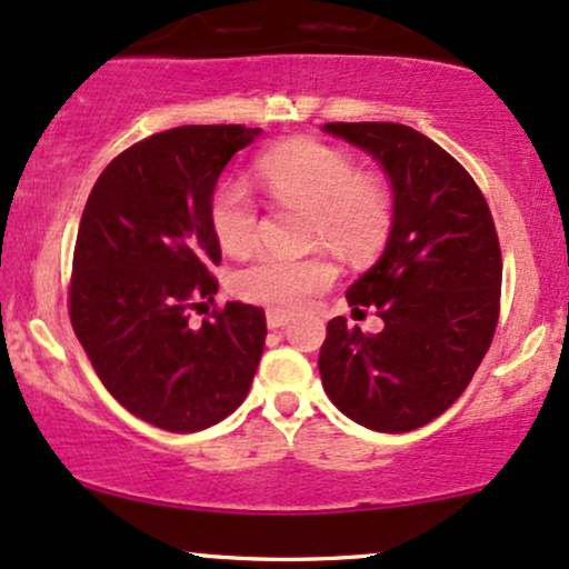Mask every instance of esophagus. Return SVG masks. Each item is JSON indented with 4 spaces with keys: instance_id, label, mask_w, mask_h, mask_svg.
I'll return each instance as SVG.
<instances>
[{
    "instance_id": "34e87169",
    "label": "esophagus",
    "mask_w": 569,
    "mask_h": 569,
    "mask_svg": "<svg viewBox=\"0 0 569 569\" xmlns=\"http://www.w3.org/2000/svg\"><path fill=\"white\" fill-rule=\"evenodd\" d=\"M289 321L291 318L286 316L283 310H267V326H270V329H280V326H286Z\"/></svg>"
}]
</instances>
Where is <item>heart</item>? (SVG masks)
Segmentation results:
<instances>
[{"label":"heart","mask_w":569,"mask_h":569,"mask_svg":"<svg viewBox=\"0 0 569 569\" xmlns=\"http://www.w3.org/2000/svg\"><path fill=\"white\" fill-rule=\"evenodd\" d=\"M257 173L280 206L310 208V238L323 240L342 257L361 259L382 246L393 221V200L377 176L358 173L356 160L321 141H293L257 162ZM208 219L219 246L230 253L259 238V208L238 179H221L208 202ZM335 280L326 257L259 253L238 267L232 291L253 305L299 310L312 293Z\"/></svg>","instance_id":"obj_1"}]
</instances>
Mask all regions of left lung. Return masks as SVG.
<instances>
[{
  "mask_svg": "<svg viewBox=\"0 0 569 569\" xmlns=\"http://www.w3.org/2000/svg\"><path fill=\"white\" fill-rule=\"evenodd\" d=\"M363 149L393 187V224L375 267L348 289L375 307L380 335L326 326L318 369L352 422L407 433L443 415L471 382L500 316L502 259L492 213L471 173L428 136L398 122H326Z\"/></svg>",
  "mask_w": 569,
  "mask_h": 569,
  "instance_id": "1",
  "label": "left lung"
}]
</instances>
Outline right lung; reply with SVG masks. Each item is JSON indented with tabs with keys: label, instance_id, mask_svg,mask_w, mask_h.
Instances as JSON below:
<instances>
[{
	"label": "right lung",
	"instance_id": "obj_1",
	"mask_svg": "<svg viewBox=\"0 0 569 569\" xmlns=\"http://www.w3.org/2000/svg\"><path fill=\"white\" fill-rule=\"evenodd\" d=\"M259 128L181 126L149 136L103 168L71 267L69 316L98 380L149 426L211 428L243 403L264 350V310L213 302L221 248L208 202L227 162Z\"/></svg>",
	"mask_w": 569,
	"mask_h": 569
}]
</instances>
